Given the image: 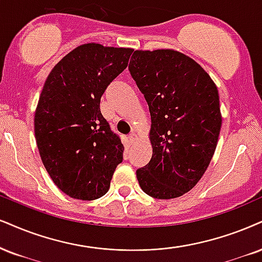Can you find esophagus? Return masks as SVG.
Instances as JSON below:
<instances>
[{
	"label": "esophagus",
	"mask_w": 262,
	"mask_h": 262,
	"mask_svg": "<svg viewBox=\"0 0 262 262\" xmlns=\"http://www.w3.org/2000/svg\"><path fill=\"white\" fill-rule=\"evenodd\" d=\"M136 140H137L136 134H134V132H132V134L128 135V141H130V143H135V141Z\"/></svg>",
	"instance_id": "obj_1"
}]
</instances>
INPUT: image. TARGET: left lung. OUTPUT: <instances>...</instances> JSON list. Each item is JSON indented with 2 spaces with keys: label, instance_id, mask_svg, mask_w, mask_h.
Masks as SVG:
<instances>
[{
  "label": "left lung",
  "instance_id": "obj_1",
  "mask_svg": "<svg viewBox=\"0 0 262 262\" xmlns=\"http://www.w3.org/2000/svg\"><path fill=\"white\" fill-rule=\"evenodd\" d=\"M128 70L148 103L153 156L137 169L157 199L183 195L208 169L221 130L220 99L208 73L172 50L135 51Z\"/></svg>",
  "mask_w": 262,
  "mask_h": 262
}]
</instances>
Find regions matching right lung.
Segmentation results:
<instances>
[{
	"label": "right lung",
	"instance_id": "add662e5",
	"mask_svg": "<svg viewBox=\"0 0 262 262\" xmlns=\"http://www.w3.org/2000/svg\"><path fill=\"white\" fill-rule=\"evenodd\" d=\"M132 52L82 45L53 68L42 89L35 113L37 148L48 175L72 198L104 195L122 161L120 136L102 115L99 103Z\"/></svg>",
	"mask_w": 262,
	"mask_h": 262
}]
</instances>
